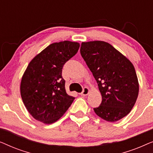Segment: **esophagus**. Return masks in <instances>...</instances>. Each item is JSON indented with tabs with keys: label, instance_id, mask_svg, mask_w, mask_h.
<instances>
[{
	"label": "esophagus",
	"instance_id": "34e87169",
	"mask_svg": "<svg viewBox=\"0 0 153 153\" xmlns=\"http://www.w3.org/2000/svg\"><path fill=\"white\" fill-rule=\"evenodd\" d=\"M88 93H89V89H88V88L85 87L84 88H83V91L81 92V93L80 94H81V95L85 96V95H87Z\"/></svg>",
	"mask_w": 153,
	"mask_h": 153
}]
</instances>
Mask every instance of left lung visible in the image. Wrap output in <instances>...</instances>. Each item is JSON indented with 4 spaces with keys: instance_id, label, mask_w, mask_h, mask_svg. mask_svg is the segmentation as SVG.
Listing matches in <instances>:
<instances>
[{
    "instance_id": "1",
    "label": "left lung",
    "mask_w": 153,
    "mask_h": 153,
    "mask_svg": "<svg viewBox=\"0 0 153 153\" xmlns=\"http://www.w3.org/2000/svg\"><path fill=\"white\" fill-rule=\"evenodd\" d=\"M81 55L97 81L102 103L94 111L108 122L126 116L139 95V81L132 63L106 42H82Z\"/></svg>"
}]
</instances>
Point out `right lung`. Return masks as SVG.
<instances>
[{"label":"right lung","instance_id":"1","mask_svg":"<svg viewBox=\"0 0 153 153\" xmlns=\"http://www.w3.org/2000/svg\"><path fill=\"white\" fill-rule=\"evenodd\" d=\"M79 46L70 41L53 43L28 64L21 82V96L28 111L37 120L45 124L55 123L75 99L66 93L62 70Z\"/></svg>","mask_w":153,"mask_h":153}]
</instances>
